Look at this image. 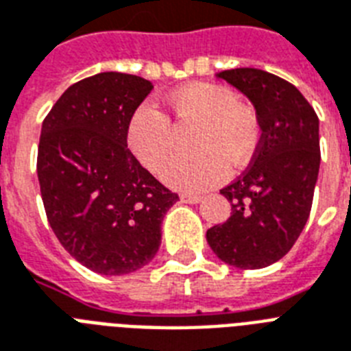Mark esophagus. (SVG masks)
I'll use <instances>...</instances> for the list:
<instances>
[{
  "instance_id": "obj_1",
  "label": "esophagus",
  "mask_w": 351,
  "mask_h": 351,
  "mask_svg": "<svg viewBox=\"0 0 351 351\" xmlns=\"http://www.w3.org/2000/svg\"><path fill=\"white\" fill-rule=\"evenodd\" d=\"M181 201L189 204H195L201 201V195H197V193H181Z\"/></svg>"
}]
</instances>
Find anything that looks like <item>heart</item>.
Returning <instances> with one entry per match:
<instances>
[{"mask_svg":"<svg viewBox=\"0 0 351 351\" xmlns=\"http://www.w3.org/2000/svg\"><path fill=\"white\" fill-rule=\"evenodd\" d=\"M176 127H193L190 158L165 170L162 179L183 192H199L223 183L234 170L245 168L263 141L255 106L214 83H190L168 99ZM127 143L134 158L150 172H161L176 154V134L168 117L152 105H141L130 117Z\"/></svg>","mask_w":351,"mask_h":351,"instance_id":"heart-1","label":"heart"}]
</instances>
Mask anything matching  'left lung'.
Listing matches in <instances>:
<instances>
[{"mask_svg": "<svg viewBox=\"0 0 351 351\" xmlns=\"http://www.w3.org/2000/svg\"><path fill=\"white\" fill-rule=\"evenodd\" d=\"M254 103L263 141L250 167L221 190L232 204L226 223L206 232L214 254L241 270H257L290 252L308 221L317 183L319 117L306 97L259 69L223 70Z\"/></svg>", "mask_w": 351, "mask_h": 351, "instance_id": "obj_1", "label": "left lung"}]
</instances>
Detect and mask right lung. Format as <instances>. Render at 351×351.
Here are the masks:
<instances>
[{
  "label": "right lung",
  "mask_w": 351,
  "mask_h": 351,
  "mask_svg": "<svg viewBox=\"0 0 351 351\" xmlns=\"http://www.w3.org/2000/svg\"><path fill=\"white\" fill-rule=\"evenodd\" d=\"M139 75L101 72L77 81L41 127L38 179L50 228L88 270L123 276L148 265L179 195L127 147L130 117L152 92Z\"/></svg>",
  "instance_id": "obj_1"
}]
</instances>
